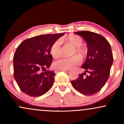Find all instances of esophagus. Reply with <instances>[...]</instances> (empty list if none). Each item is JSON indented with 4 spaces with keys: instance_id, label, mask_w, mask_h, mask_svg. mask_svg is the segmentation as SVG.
Segmentation results:
<instances>
[{
    "instance_id": "1",
    "label": "esophagus",
    "mask_w": 124,
    "mask_h": 124,
    "mask_svg": "<svg viewBox=\"0 0 124 124\" xmlns=\"http://www.w3.org/2000/svg\"><path fill=\"white\" fill-rule=\"evenodd\" d=\"M60 71H69V70H56L54 71L55 73H57L59 72Z\"/></svg>"
}]
</instances>
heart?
<instances>
[{
	"label": "heart",
	"mask_w": 124,
	"mask_h": 124,
	"mask_svg": "<svg viewBox=\"0 0 124 124\" xmlns=\"http://www.w3.org/2000/svg\"><path fill=\"white\" fill-rule=\"evenodd\" d=\"M66 42L72 44L75 48L74 53H78L80 55L85 54V51L81 47L83 44V40L80 37L74 34H70L64 39ZM50 53L53 57H59L62 53V44L60 40L54 41L50 47ZM80 57L78 56H73L71 57H62L57 60L53 63L54 68L58 70H69L78 64L80 62Z\"/></svg>",
	"instance_id": "1"
}]
</instances>
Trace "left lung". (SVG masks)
Masks as SVG:
<instances>
[{"instance_id":"left-lung-1","label":"left lung","mask_w":124,"mask_h":124,"mask_svg":"<svg viewBox=\"0 0 124 124\" xmlns=\"http://www.w3.org/2000/svg\"><path fill=\"white\" fill-rule=\"evenodd\" d=\"M74 33L86 41L87 53L82 65L85 71L79 74L76 80L71 81V84L82 94L92 95L102 89L109 77L113 62L110 45L104 37L94 32L81 31Z\"/></svg>"}]
</instances>
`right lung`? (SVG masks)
I'll list each match as a JSON object with an SVG mask.
<instances>
[{
    "label": "right lung",
    "instance_id": "add662e5",
    "mask_svg": "<svg viewBox=\"0 0 124 124\" xmlns=\"http://www.w3.org/2000/svg\"><path fill=\"white\" fill-rule=\"evenodd\" d=\"M64 33L40 35L26 39L18 46L14 56V76L23 93L31 97L45 94L52 87L54 71L47 70L53 58L50 47Z\"/></svg>",
    "mask_w": 124,
    "mask_h": 124
}]
</instances>
